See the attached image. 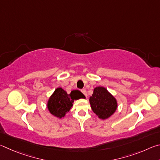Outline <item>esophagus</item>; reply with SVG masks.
Returning <instances> with one entry per match:
<instances>
[{
	"instance_id": "obj_1",
	"label": "esophagus",
	"mask_w": 160,
	"mask_h": 160,
	"mask_svg": "<svg viewBox=\"0 0 160 160\" xmlns=\"http://www.w3.org/2000/svg\"><path fill=\"white\" fill-rule=\"evenodd\" d=\"M81 92H82V93L84 94V95L87 97V91L85 89H82V90H81Z\"/></svg>"
}]
</instances>
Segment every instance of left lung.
Segmentation results:
<instances>
[{"mask_svg": "<svg viewBox=\"0 0 160 160\" xmlns=\"http://www.w3.org/2000/svg\"><path fill=\"white\" fill-rule=\"evenodd\" d=\"M91 108L99 118L106 119L115 112L117 108L116 99L103 87L94 88L90 98Z\"/></svg>", "mask_w": 160, "mask_h": 160, "instance_id": "8db88e82", "label": "left lung"}]
</instances>
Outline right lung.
<instances>
[{
	"label": "right lung",
	"instance_id": "obj_1",
	"mask_svg": "<svg viewBox=\"0 0 160 160\" xmlns=\"http://www.w3.org/2000/svg\"><path fill=\"white\" fill-rule=\"evenodd\" d=\"M84 95L80 91L72 94H68L63 89L58 88L54 91L48 102V109L51 114L57 117H63L65 114L69 112L72 106L74 99L82 98Z\"/></svg>",
	"mask_w": 160,
	"mask_h": 160
}]
</instances>
